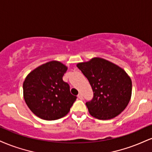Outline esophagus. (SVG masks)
Listing matches in <instances>:
<instances>
[{"label": "esophagus", "mask_w": 152, "mask_h": 152, "mask_svg": "<svg viewBox=\"0 0 152 152\" xmlns=\"http://www.w3.org/2000/svg\"><path fill=\"white\" fill-rule=\"evenodd\" d=\"M78 98H79L80 100H83V95H82L81 93H79V94H78Z\"/></svg>", "instance_id": "1"}]
</instances>
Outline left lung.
Returning a JSON list of instances; mask_svg holds the SVG:
<instances>
[{
    "label": "left lung",
    "instance_id": "obj_1",
    "mask_svg": "<svg viewBox=\"0 0 152 152\" xmlns=\"http://www.w3.org/2000/svg\"><path fill=\"white\" fill-rule=\"evenodd\" d=\"M76 66L94 91L93 99L86 103L91 115L99 120H110L125 109L132 96V81L123 69L98 57Z\"/></svg>",
    "mask_w": 152,
    "mask_h": 152
}]
</instances>
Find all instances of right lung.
Returning a JSON list of instances; mask_svg holds the SVG:
<instances>
[{"instance_id": "right-lung-1", "label": "right lung", "mask_w": 152, "mask_h": 152, "mask_svg": "<svg viewBox=\"0 0 152 152\" xmlns=\"http://www.w3.org/2000/svg\"><path fill=\"white\" fill-rule=\"evenodd\" d=\"M67 67L52 61L39 66L27 76L23 83V96L30 110L39 118L54 120L68 114L77 97L63 81Z\"/></svg>"}]
</instances>
